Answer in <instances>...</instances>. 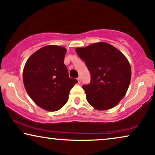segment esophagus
Returning <instances> with one entry per match:
<instances>
[{
    "instance_id": "34e87169",
    "label": "esophagus",
    "mask_w": 155,
    "mask_h": 155,
    "mask_svg": "<svg viewBox=\"0 0 155 155\" xmlns=\"http://www.w3.org/2000/svg\"><path fill=\"white\" fill-rule=\"evenodd\" d=\"M78 83H80V82H81V78H80V77L78 78Z\"/></svg>"
}]
</instances>
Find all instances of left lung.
Returning a JSON list of instances; mask_svg holds the SVG:
<instances>
[{
    "instance_id": "1",
    "label": "left lung",
    "mask_w": 155,
    "mask_h": 155,
    "mask_svg": "<svg viewBox=\"0 0 155 155\" xmlns=\"http://www.w3.org/2000/svg\"><path fill=\"white\" fill-rule=\"evenodd\" d=\"M91 75L84 85L89 104L98 110L114 107L125 95L131 80V68L119 50L104 42L75 50Z\"/></svg>"
}]
</instances>
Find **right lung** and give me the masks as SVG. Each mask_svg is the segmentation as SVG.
Masks as SVG:
<instances>
[{"instance_id": "1", "label": "right lung", "mask_w": 155, "mask_h": 155, "mask_svg": "<svg viewBox=\"0 0 155 155\" xmlns=\"http://www.w3.org/2000/svg\"><path fill=\"white\" fill-rule=\"evenodd\" d=\"M66 51L61 46H45L34 53L24 67L26 91L36 104L47 111H57L63 107L78 82L69 78L64 64Z\"/></svg>"}]
</instances>
